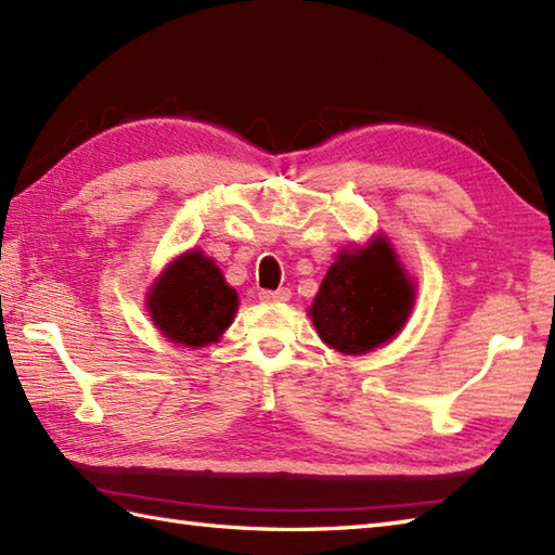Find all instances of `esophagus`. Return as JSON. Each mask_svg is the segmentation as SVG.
Instances as JSON below:
<instances>
[{"mask_svg":"<svg viewBox=\"0 0 555 555\" xmlns=\"http://www.w3.org/2000/svg\"><path fill=\"white\" fill-rule=\"evenodd\" d=\"M260 300H262V302H288V300H291V291H288V288L260 291Z\"/></svg>","mask_w":555,"mask_h":555,"instance_id":"esophagus-1","label":"esophagus"}]
</instances>
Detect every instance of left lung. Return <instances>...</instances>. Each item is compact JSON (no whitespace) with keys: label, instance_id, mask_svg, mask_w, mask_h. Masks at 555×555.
Listing matches in <instances>:
<instances>
[{"label":"left lung","instance_id":"8db88e82","mask_svg":"<svg viewBox=\"0 0 555 555\" xmlns=\"http://www.w3.org/2000/svg\"><path fill=\"white\" fill-rule=\"evenodd\" d=\"M414 283L385 241L343 253L321 281L309 317L321 340L345 354H364L404 326Z\"/></svg>","mask_w":555,"mask_h":555}]
</instances>
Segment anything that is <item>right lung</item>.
<instances>
[{
	"label": "right lung",
	"mask_w": 555,
	"mask_h": 555,
	"mask_svg": "<svg viewBox=\"0 0 555 555\" xmlns=\"http://www.w3.org/2000/svg\"><path fill=\"white\" fill-rule=\"evenodd\" d=\"M236 307V291L198 250L172 262L149 295V312L163 336L189 347L215 343L231 324Z\"/></svg>",
	"instance_id": "add662e5"
}]
</instances>
